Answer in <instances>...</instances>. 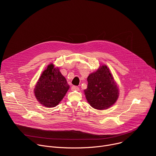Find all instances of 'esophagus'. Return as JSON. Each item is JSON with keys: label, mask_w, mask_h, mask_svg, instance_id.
Segmentation results:
<instances>
[{"label": "esophagus", "mask_w": 156, "mask_h": 156, "mask_svg": "<svg viewBox=\"0 0 156 156\" xmlns=\"http://www.w3.org/2000/svg\"><path fill=\"white\" fill-rule=\"evenodd\" d=\"M71 90L72 91H79V87L78 86H73L72 87H71Z\"/></svg>", "instance_id": "34e87169"}]
</instances>
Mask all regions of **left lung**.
Wrapping results in <instances>:
<instances>
[{
    "label": "left lung",
    "mask_w": 156,
    "mask_h": 156,
    "mask_svg": "<svg viewBox=\"0 0 156 156\" xmlns=\"http://www.w3.org/2000/svg\"><path fill=\"white\" fill-rule=\"evenodd\" d=\"M84 94L87 102L96 109L104 110L112 106L119 97V89L106 65L101 66L87 78Z\"/></svg>",
    "instance_id": "left-lung-1"
}]
</instances>
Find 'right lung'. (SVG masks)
<instances>
[{
    "instance_id": "1",
    "label": "right lung",
    "mask_w": 156,
    "mask_h": 156,
    "mask_svg": "<svg viewBox=\"0 0 156 156\" xmlns=\"http://www.w3.org/2000/svg\"><path fill=\"white\" fill-rule=\"evenodd\" d=\"M69 87L58 68L50 64L40 76L34 88V94L42 105L54 107L63 98Z\"/></svg>"
}]
</instances>
